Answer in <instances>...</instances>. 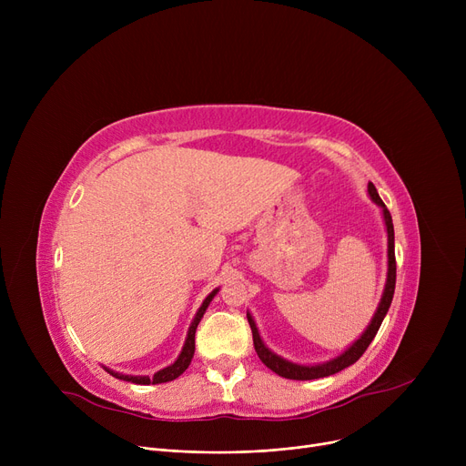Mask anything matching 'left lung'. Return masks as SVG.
Listing matches in <instances>:
<instances>
[{
    "mask_svg": "<svg viewBox=\"0 0 466 466\" xmlns=\"http://www.w3.org/2000/svg\"><path fill=\"white\" fill-rule=\"evenodd\" d=\"M369 196L372 198V202L376 206L381 208V215H383V223H385V230H387V279H385V287H383V295L380 299V304L376 308V313L372 315V321L366 327V330L353 341V344L341 351L338 357L319 362V364H300V362H292L289 359H283L281 355L274 353L270 348H268L260 332L257 329V323L253 319V315L248 311V321L253 332V344H255V351L258 355V359L270 369L272 372L279 374L281 378L287 380H319V378H327L332 376L336 372H341L348 366H351L353 362H357L362 353L366 351V348L370 346V341L374 339V336L378 334L383 317L389 311L390 302H393V295H395V283H397V260H395V228H393V218H390L389 209L385 208V204L381 202L380 194L376 190V187L372 183H369Z\"/></svg>",
    "mask_w": 466,
    "mask_h": 466,
    "instance_id": "8db88e82",
    "label": "left lung"
}]
</instances>
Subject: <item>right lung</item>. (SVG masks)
I'll list each match as a JSON object with an SVG mask.
<instances>
[{"mask_svg": "<svg viewBox=\"0 0 466 466\" xmlns=\"http://www.w3.org/2000/svg\"><path fill=\"white\" fill-rule=\"evenodd\" d=\"M217 292H218V287L209 292V295L206 297V300L202 302V306L198 308V311H196L194 319H192V323H190V327H188L187 338H185V346H183L179 357L176 359V362H171L169 366H166V369L158 370L155 376H132V374H122V372H115V370L107 369V366H104L106 372L111 374L113 378H118V380H122V381H130V383H136V385H151V383L157 385V383H166V381H171V380L179 378V376L188 369V364H190V360H192V357H194V334H196V329H198V323L202 321V317H204L208 306L211 304V300L215 299Z\"/></svg>", "mask_w": 466, "mask_h": 466, "instance_id": "add662e5", "label": "right lung"}]
</instances>
